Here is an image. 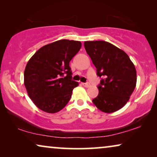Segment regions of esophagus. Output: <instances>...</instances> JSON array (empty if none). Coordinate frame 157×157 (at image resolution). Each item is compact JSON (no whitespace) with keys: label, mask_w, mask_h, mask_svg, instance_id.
I'll return each instance as SVG.
<instances>
[{"label":"esophagus","mask_w":157,"mask_h":157,"mask_svg":"<svg viewBox=\"0 0 157 157\" xmlns=\"http://www.w3.org/2000/svg\"><path fill=\"white\" fill-rule=\"evenodd\" d=\"M82 85L86 88H88V87L90 86V83H83Z\"/></svg>","instance_id":"34e87169"}]
</instances>
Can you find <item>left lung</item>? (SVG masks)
I'll use <instances>...</instances> for the list:
<instances>
[{"mask_svg":"<svg viewBox=\"0 0 157 157\" xmlns=\"http://www.w3.org/2000/svg\"><path fill=\"white\" fill-rule=\"evenodd\" d=\"M86 51L96 66L97 76L102 77L98 94L92 100L103 112L112 113L121 109L136 84L134 63L124 51L104 40L85 41Z\"/></svg>","mask_w":157,"mask_h":157,"instance_id":"obj_1","label":"left lung"}]
</instances>
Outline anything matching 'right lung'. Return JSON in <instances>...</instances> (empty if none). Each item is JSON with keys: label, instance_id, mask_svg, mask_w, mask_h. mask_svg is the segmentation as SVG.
Here are the masks:
<instances>
[{"label": "right lung", "instance_id": "obj_1", "mask_svg": "<svg viewBox=\"0 0 157 157\" xmlns=\"http://www.w3.org/2000/svg\"><path fill=\"white\" fill-rule=\"evenodd\" d=\"M81 43L59 40L43 46L28 62L24 85L29 97L40 110L56 113L66 106L78 83L71 80L69 62Z\"/></svg>", "mask_w": 157, "mask_h": 157}]
</instances>
